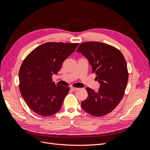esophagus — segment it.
<instances>
[{
    "instance_id": "34e87169",
    "label": "esophagus",
    "mask_w": 150,
    "mask_h": 150,
    "mask_svg": "<svg viewBox=\"0 0 150 150\" xmlns=\"http://www.w3.org/2000/svg\"><path fill=\"white\" fill-rule=\"evenodd\" d=\"M71 89L72 91H75L78 90V88H74V87H71Z\"/></svg>"
}]
</instances>
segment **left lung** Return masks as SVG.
Returning <instances> with one entry per match:
<instances>
[{"mask_svg":"<svg viewBox=\"0 0 150 150\" xmlns=\"http://www.w3.org/2000/svg\"><path fill=\"white\" fill-rule=\"evenodd\" d=\"M88 60L99 83L98 92L86 88L88 96L81 102L86 112L94 116L111 112L124 96L128 72L125 59L118 49L99 42L81 44L77 50Z\"/></svg>","mask_w":150,"mask_h":150,"instance_id":"1","label":"left lung"}]
</instances>
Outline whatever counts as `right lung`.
Returning a JSON list of instances; mask_svg holds the SVG:
<instances>
[{"instance_id": "1", "label": "right lung", "mask_w": 150, "mask_h": 150, "mask_svg": "<svg viewBox=\"0 0 150 150\" xmlns=\"http://www.w3.org/2000/svg\"><path fill=\"white\" fill-rule=\"evenodd\" d=\"M78 43L47 42L34 49L21 66L19 89L30 110L37 114L49 116L61 110L68 86L52 81L63 62L73 52Z\"/></svg>"}]
</instances>
